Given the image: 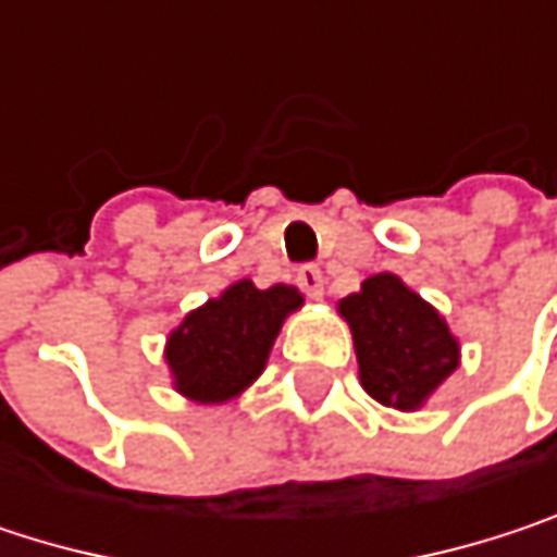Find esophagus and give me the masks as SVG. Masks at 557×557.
<instances>
[{"instance_id": "esophagus-1", "label": "esophagus", "mask_w": 557, "mask_h": 557, "mask_svg": "<svg viewBox=\"0 0 557 557\" xmlns=\"http://www.w3.org/2000/svg\"><path fill=\"white\" fill-rule=\"evenodd\" d=\"M296 283H299V289H302L306 296H312V299H322L325 277H322V271H319L315 264H302V268L296 271Z\"/></svg>"}]
</instances>
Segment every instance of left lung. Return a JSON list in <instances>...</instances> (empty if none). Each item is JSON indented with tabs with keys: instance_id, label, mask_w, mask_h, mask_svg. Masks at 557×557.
I'll return each instance as SVG.
<instances>
[{
	"instance_id": "left-lung-1",
	"label": "left lung",
	"mask_w": 557,
	"mask_h": 557,
	"mask_svg": "<svg viewBox=\"0 0 557 557\" xmlns=\"http://www.w3.org/2000/svg\"><path fill=\"white\" fill-rule=\"evenodd\" d=\"M358 355V377L381 406L416 412L461 364L445 315L396 274H374L338 302Z\"/></svg>"
}]
</instances>
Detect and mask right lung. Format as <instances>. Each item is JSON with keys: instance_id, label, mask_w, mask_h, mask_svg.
Returning <instances> with one entry per match:
<instances>
[{"instance_id": "obj_1", "label": "right lung", "mask_w": 557, "mask_h": 557, "mask_svg": "<svg viewBox=\"0 0 557 557\" xmlns=\"http://www.w3.org/2000/svg\"><path fill=\"white\" fill-rule=\"evenodd\" d=\"M302 309L296 286L274 283L258 289L235 280L206 299L168 335L164 361L180 396L199 406H222L251 387L271 358L286 315Z\"/></svg>"}]
</instances>
